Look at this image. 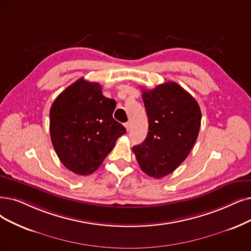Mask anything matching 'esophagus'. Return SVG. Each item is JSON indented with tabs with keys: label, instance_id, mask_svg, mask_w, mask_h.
<instances>
[{
	"label": "esophagus",
	"instance_id": "obj_1",
	"mask_svg": "<svg viewBox=\"0 0 251 251\" xmlns=\"http://www.w3.org/2000/svg\"><path fill=\"white\" fill-rule=\"evenodd\" d=\"M125 127L126 128V131L128 132L129 129H131V124H129V123H126V124H125Z\"/></svg>",
	"mask_w": 251,
	"mask_h": 251
}]
</instances>
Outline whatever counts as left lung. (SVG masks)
<instances>
[{
	"label": "left lung",
	"instance_id": "obj_1",
	"mask_svg": "<svg viewBox=\"0 0 251 251\" xmlns=\"http://www.w3.org/2000/svg\"><path fill=\"white\" fill-rule=\"evenodd\" d=\"M142 92L148 134L133 151L142 171L158 179L175 171L189 154L200 132L202 113L195 98L176 82Z\"/></svg>",
	"mask_w": 251,
	"mask_h": 251
}]
</instances>
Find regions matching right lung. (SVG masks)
Instances as JSON below:
<instances>
[{
  "label": "right lung",
  "instance_id": "add662e5",
  "mask_svg": "<svg viewBox=\"0 0 251 251\" xmlns=\"http://www.w3.org/2000/svg\"><path fill=\"white\" fill-rule=\"evenodd\" d=\"M116 102L102 86L80 78L59 94L50 108L49 131L63 165L89 175L103 163L126 127L113 118Z\"/></svg>",
  "mask_w": 251,
  "mask_h": 251
}]
</instances>
